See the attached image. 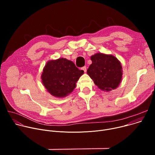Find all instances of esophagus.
Here are the masks:
<instances>
[{
    "mask_svg": "<svg viewBox=\"0 0 155 155\" xmlns=\"http://www.w3.org/2000/svg\"><path fill=\"white\" fill-rule=\"evenodd\" d=\"M81 70H83L84 72H86V66H84V67L81 68Z\"/></svg>",
    "mask_w": 155,
    "mask_h": 155,
    "instance_id": "34e87169",
    "label": "esophagus"
}]
</instances>
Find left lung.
<instances>
[{
	"label": "left lung",
	"mask_w": 155,
	"mask_h": 155,
	"mask_svg": "<svg viewBox=\"0 0 155 155\" xmlns=\"http://www.w3.org/2000/svg\"><path fill=\"white\" fill-rule=\"evenodd\" d=\"M92 64L87 74L94 84L103 91L115 90L122 79L123 71L121 62L111 54L96 53L91 57Z\"/></svg>",
	"instance_id": "8db88e82"
}]
</instances>
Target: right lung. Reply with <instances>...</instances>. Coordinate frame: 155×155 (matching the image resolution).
I'll return each instance as SVG.
<instances>
[{
    "label": "right lung",
    "mask_w": 155,
    "mask_h": 155,
    "mask_svg": "<svg viewBox=\"0 0 155 155\" xmlns=\"http://www.w3.org/2000/svg\"><path fill=\"white\" fill-rule=\"evenodd\" d=\"M83 73L72 61L59 58L47 62L41 78L48 93L56 97H64L73 91Z\"/></svg>",
    "instance_id": "obj_1"
}]
</instances>
